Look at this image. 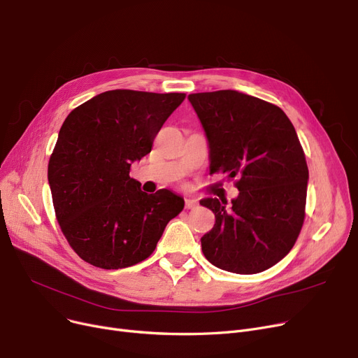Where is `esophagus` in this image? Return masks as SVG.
Wrapping results in <instances>:
<instances>
[{
	"label": "esophagus",
	"mask_w": 358,
	"mask_h": 358,
	"mask_svg": "<svg viewBox=\"0 0 358 358\" xmlns=\"http://www.w3.org/2000/svg\"><path fill=\"white\" fill-rule=\"evenodd\" d=\"M197 206L196 199H185V209H194Z\"/></svg>",
	"instance_id": "esophagus-1"
}]
</instances>
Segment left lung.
<instances>
[{"label": "left lung", "mask_w": 358, "mask_h": 358, "mask_svg": "<svg viewBox=\"0 0 358 358\" xmlns=\"http://www.w3.org/2000/svg\"><path fill=\"white\" fill-rule=\"evenodd\" d=\"M210 149V174L236 178L227 199H204L215 213L201 251L213 266L261 273L283 259L303 227L309 169L294 126L280 107L234 90L190 94Z\"/></svg>", "instance_id": "1"}]
</instances>
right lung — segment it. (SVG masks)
<instances>
[{"label": "right lung", "instance_id": "add662e5", "mask_svg": "<svg viewBox=\"0 0 358 358\" xmlns=\"http://www.w3.org/2000/svg\"><path fill=\"white\" fill-rule=\"evenodd\" d=\"M182 92L111 90L73 108L48 165L55 215L71 248L88 264L119 270L146 259L184 200L142 192L130 165L152 149Z\"/></svg>", "mask_w": 358, "mask_h": 358}]
</instances>
